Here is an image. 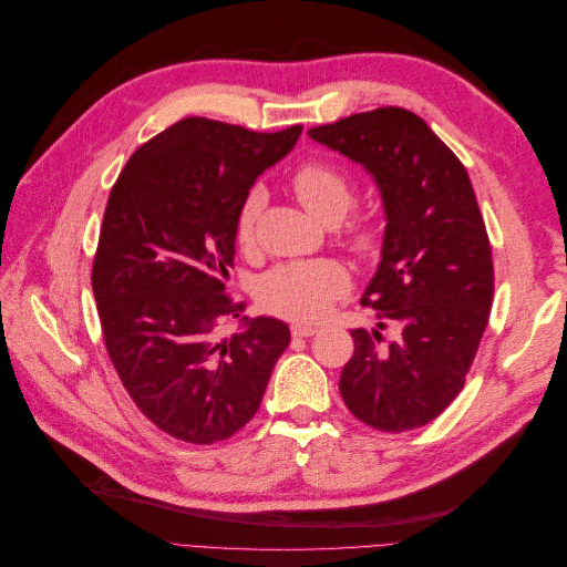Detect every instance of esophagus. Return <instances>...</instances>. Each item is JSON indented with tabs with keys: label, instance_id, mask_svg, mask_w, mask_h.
I'll return each mask as SVG.
<instances>
[{
	"label": "esophagus",
	"instance_id": "34e87169",
	"mask_svg": "<svg viewBox=\"0 0 567 567\" xmlns=\"http://www.w3.org/2000/svg\"><path fill=\"white\" fill-rule=\"evenodd\" d=\"M317 331H319L317 326H310V323H293V326H290V333L298 336V338H310Z\"/></svg>",
	"mask_w": 567,
	"mask_h": 567
}]
</instances>
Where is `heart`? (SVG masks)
Listing matches in <instances>:
<instances>
[{
  "label": "heart",
  "mask_w": 567,
  "mask_h": 567,
  "mask_svg": "<svg viewBox=\"0 0 567 567\" xmlns=\"http://www.w3.org/2000/svg\"><path fill=\"white\" fill-rule=\"evenodd\" d=\"M290 188L298 200L321 221L340 219L352 203V184L342 169L331 163L310 161L296 167L290 175ZM265 192L250 188L238 205L234 234L241 248H250L255 238V221L265 208ZM348 246L362 257H373L381 250V227L371 215H357L348 227ZM350 290V274L336 260L288 262L265 274L260 281V302L265 310L296 319L319 321Z\"/></svg>",
  "instance_id": "1"
}]
</instances>
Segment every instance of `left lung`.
Segmentation results:
<instances>
[{
    "label": "left lung",
    "mask_w": 567,
    "mask_h": 567,
    "mask_svg": "<svg viewBox=\"0 0 567 567\" xmlns=\"http://www.w3.org/2000/svg\"><path fill=\"white\" fill-rule=\"evenodd\" d=\"M381 188V265L362 305L379 329H354L340 373L352 414L383 433L437 419L466 383L494 296L492 248L466 167L416 113L385 106L307 132ZM391 326L393 340L382 331Z\"/></svg>",
    "instance_id": "8db88e82"
}]
</instances>
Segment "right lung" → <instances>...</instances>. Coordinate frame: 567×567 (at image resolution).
Masks as SVG:
<instances>
[{
	"mask_svg": "<svg viewBox=\"0 0 567 567\" xmlns=\"http://www.w3.org/2000/svg\"><path fill=\"white\" fill-rule=\"evenodd\" d=\"M300 132L184 117L136 148L111 188L92 267L106 352L136 409L177 440L241 431L290 342L284 321L241 317L225 279L238 205ZM229 316L247 323L219 341Z\"/></svg>",
	"mask_w": 567,
	"mask_h": 567,
	"instance_id": "obj_1",
	"label": "right lung"
}]
</instances>
